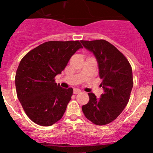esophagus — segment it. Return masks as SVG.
Wrapping results in <instances>:
<instances>
[{
  "instance_id": "esophagus-1",
  "label": "esophagus",
  "mask_w": 153,
  "mask_h": 153,
  "mask_svg": "<svg viewBox=\"0 0 153 153\" xmlns=\"http://www.w3.org/2000/svg\"><path fill=\"white\" fill-rule=\"evenodd\" d=\"M80 92H81V91L79 88H74L73 90V93L75 94H79Z\"/></svg>"
}]
</instances>
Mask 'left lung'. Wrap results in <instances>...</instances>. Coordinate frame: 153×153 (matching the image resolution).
Returning <instances> with one entry per match:
<instances>
[{
  "mask_svg": "<svg viewBox=\"0 0 153 153\" xmlns=\"http://www.w3.org/2000/svg\"><path fill=\"white\" fill-rule=\"evenodd\" d=\"M80 42L96 57L104 89L99 99L88 93L89 101L82 106V110L92 123L106 125L116 119L128 104L134 84L131 67L123 53L108 41Z\"/></svg>",
  "mask_w": 153,
  "mask_h": 153,
  "instance_id": "left-lung-1",
  "label": "left lung"
}]
</instances>
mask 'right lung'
<instances>
[{
	"instance_id": "add662e5",
	"label": "right lung",
	"mask_w": 153,
	"mask_h": 153,
	"mask_svg": "<svg viewBox=\"0 0 153 153\" xmlns=\"http://www.w3.org/2000/svg\"><path fill=\"white\" fill-rule=\"evenodd\" d=\"M81 48L78 41H48L22 59L15 76L16 94L34 123L49 126L62 117L73 90L62 88L54 78Z\"/></svg>"
}]
</instances>
